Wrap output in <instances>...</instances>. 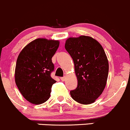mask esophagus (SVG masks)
<instances>
[{"label":"esophagus","mask_w":130,"mask_h":130,"mask_svg":"<svg viewBox=\"0 0 130 130\" xmlns=\"http://www.w3.org/2000/svg\"><path fill=\"white\" fill-rule=\"evenodd\" d=\"M61 80L62 81H64L66 80V77L65 76H64V77H61Z\"/></svg>","instance_id":"esophagus-1"}]
</instances>
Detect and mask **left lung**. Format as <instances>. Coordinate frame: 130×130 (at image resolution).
I'll return each instance as SVG.
<instances>
[{
	"mask_svg": "<svg viewBox=\"0 0 130 130\" xmlns=\"http://www.w3.org/2000/svg\"><path fill=\"white\" fill-rule=\"evenodd\" d=\"M65 49L73 58L77 86L70 91L77 103L89 105L101 94L106 85L109 64L101 45L89 36L70 37Z\"/></svg>",
	"mask_w": 130,
	"mask_h": 130,
	"instance_id": "8db88e82",
	"label": "left lung"
}]
</instances>
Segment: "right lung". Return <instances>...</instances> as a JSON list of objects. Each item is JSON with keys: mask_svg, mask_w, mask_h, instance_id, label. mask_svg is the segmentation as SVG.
<instances>
[{"mask_svg": "<svg viewBox=\"0 0 130 130\" xmlns=\"http://www.w3.org/2000/svg\"><path fill=\"white\" fill-rule=\"evenodd\" d=\"M59 45L58 41L37 39L28 44L17 57L15 81L26 100L36 105L49 98L56 81L51 76L54 69L52 57Z\"/></svg>", "mask_w": 130, "mask_h": 130, "instance_id": "obj_1", "label": "right lung"}]
</instances>
